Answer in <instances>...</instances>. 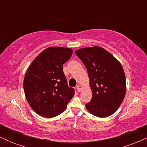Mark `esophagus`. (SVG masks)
I'll use <instances>...</instances> for the list:
<instances>
[{
	"instance_id": "1",
	"label": "esophagus",
	"mask_w": 147,
	"mask_h": 147,
	"mask_svg": "<svg viewBox=\"0 0 147 147\" xmlns=\"http://www.w3.org/2000/svg\"><path fill=\"white\" fill-rule=\"evenodd\" d=\"M82 87L81 86L78 85L77 86V91H78V92H81V91H82Z\"/></svg>"
}]
</instances>
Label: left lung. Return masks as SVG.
I'll list each match as a JSON object with an SVG mask.
<instances>
[{
	"mask_svg": "<svg viewBox=\"0 0 147 147\" xmlns=\"http://www.w3.org/2000/svg\"><path fill=\"white\" fill-rule=\"evenodd\" d=\"M87 69L92 90V99L86 104L93 115H111L121 105L126 94V77L118 61L99 46L75 51Z\"/></svg>",
	"mask_w": 147,
	"mask_h": 147,
	"instance_id": "8db88e82",
	"label": "left lung"
}]
</instances>
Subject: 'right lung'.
Instances as JSON below:
<instances>
[{
	"label": "right lung",
	"mask_w": 147,
	"mask_h": 147,
	"mask_svg": "<svg viewBox=\"0 0 147 147\" xmlns=\"http://www.w3.org/2000/svg\"><path fill=\"white\" fill-rule=\"evenodd\" d=\"M72 54L71 48H48L27 70L23 82L25 95L32 109L39 115L48 118L59 115L75 95L63 70V65Z\"/></svg>",
	"instance_id": "obj_1"
}]
</instances>
